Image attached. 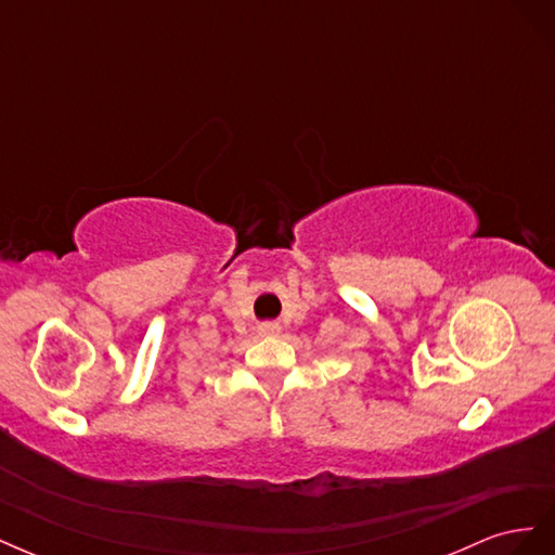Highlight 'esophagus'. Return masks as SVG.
<instances>
[{
    "mask_svg": "<svg viewBox=\"0 0 555 555\" xmlns=\"http://www.w3.org/2000/svg\"><path fill=\"white\" fill-rule=\"evenodd\" d=\"M259 331H261L263 335H275V333H280V324H278V322H263V324L259 326Z\"/></svg>",
    "mask_w": 555,
    "mask_h": 555,
    "instance_id": "obj_1",
    "label": "esophagus"
}]
</instances>
